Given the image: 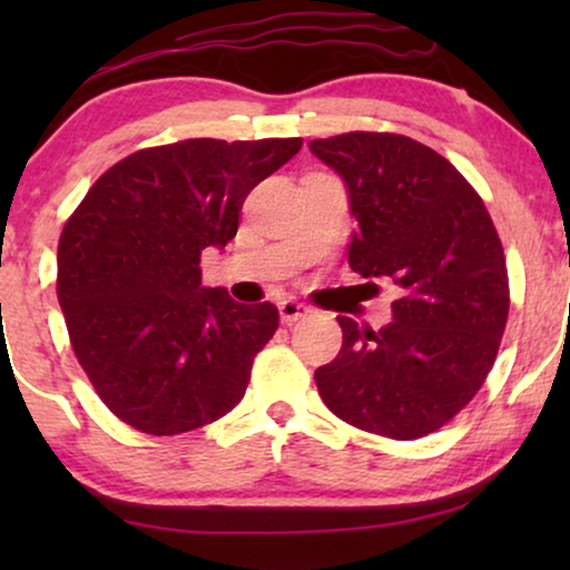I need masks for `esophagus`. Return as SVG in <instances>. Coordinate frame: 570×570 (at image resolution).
<instances>
[{
  "label": "esophagus",
  "mask_w": 570,
  "mask_h": 570,
  "mask_svg": "<svg viewBox=\"0 0 570 570\" xmlns=\"http://www.w3.org/2000/svg\"><path fill=\"white\" fill-rule=\"evenodd\" d=\"M311 308L306 303H298V301H283L279 303V318H283V324H293L298 322V318L308 316Z\"/></svg>",
  "instance_id": "1"
}]
</instances>
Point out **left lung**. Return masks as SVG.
<instances>
[{
    "label": "left lung",
    "instance_id": "8db88e82",
    "mask_svg": "<svg viewBox=\"0 0 570 570\" xmlns=\"http://www.w3.org/2000/svg\"><path fill=\"white\" fill-rule=\"evenodd\" d=\"M308 147L347 186L350 267L402 293L376 332L337 316L342 350L316 368L318 394L361 431L423 439L466 407L495 363L509 318L501 238L466 178L415 139L350 131Z\"/></svg>",
    "mask_w": 570,
    "mask_h": 570
}]
</instances>
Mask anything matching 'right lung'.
Segmentation results:
<instances>
[{
	"mask_svg": "<svg viewBox=\"0 0 570 570\" xmlns=\"http://www.w3.org/2000/svg\"><path fill=\"white\" fill-rule=\"evenodd\" d=\"M303 139H184L108 168L59 238L57 295L100 400L153 435L194 431L244 400L277 332L272 303L202 285V252L236 236L248 191Z\"/></svg>",
	"mask_w": 570,
	"mask_h": 570,
	"instance_id": "1",
	"label": "right lung"
}]
</instances>
